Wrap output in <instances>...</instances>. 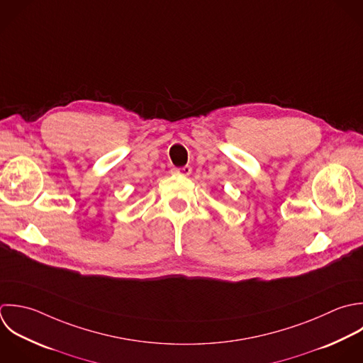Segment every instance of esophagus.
Returning <instances> with one entry per match:
<instances>
[{
	"instance_id": "34e87169",
	"label": "esophagus",
	"mask_w": 363,
	"mask_h": 363,
	"mask_svg": "<svg viewBox=\"0 0 363 363\" xmlns=\"http://www.w3.org/2000/svg\"><path fill=\"white\" fill-rule=\"evenodd\" d=\"M191 171H192V168H191L189 165L182 167V168H174V169H172L174 174H177V175H184V177H188V175L191 174Z\"/></svg>"
}]
</instances>
